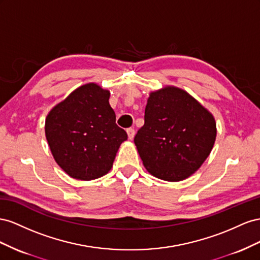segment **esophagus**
Segmentation results:
<instances>
[{
    "label": "esophagus",
    "instance_id": "esophagus-1",
    "mask_svg": "<svg viewBox=\"0 0 260 260\" xmlns=\"http://www.w3.org/2000/svg\"><path fill=\"white\" fill-rule=\"evenodd\" d=\"M127 136H128V138L129 139H133L134 138V136H135V129L134 128H127Z\"/></svg>",
    "mask_w": 260,
    "mask_h": 260
}]
</instances>
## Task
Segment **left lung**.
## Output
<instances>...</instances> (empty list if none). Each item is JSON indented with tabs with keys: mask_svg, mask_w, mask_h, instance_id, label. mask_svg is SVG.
Here are the masks:
<instances>
[{
	"mask_svg": "<svg viewBox=\"0 0 260 260\" xmlns=\"http://www.w3.org/2000/svg\"><path fill=\"white\" fill-rule=\"evenodd\" d=\"M216 136V121L209 111L185 90L168 86L150 93L145 124L134 143L148 172L177 182L202 167Z\"/></svg>",
	"mask_w": 260,
	"mask_h": 260,
	"instance_id": "left-lung-1",
	"label": "left lung"
}]
</instances>
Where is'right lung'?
Instances as JSON below:
<instances>
[{
	"label": "right lung",
	"mask_w": 260,
	"mask_h": 260,
	"mask_svg": "<svg viewBox=\"0 0 260 260\" xmlns=\"http://www.w3.org/2000/svg\"><path fill=\"white\" fill-rule=\"evenodd\" d=\"M110 91L94 83L75 89L46 118V137L53 158L73 179L90 181L113 166L126 132L115 123Z\"/></svg>",
	"instance_id": "obj_1"
}]
</instances>
